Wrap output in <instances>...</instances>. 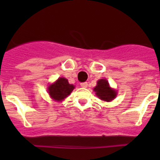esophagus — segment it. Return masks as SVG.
Returning <instances> with one entry per match:
<instances>
[{
  "label": "esophagus",
  "mask_w": 160,
  "mask_h": 160,
  "mask_svg": "<svg viewBox=\"0 0 160 160\" xmlns=\"http://www.w3.org/2000/svg\"><path fill=\"white\" fill-rule=\"evenodd\" d=\"M80 86H81L82 88H87V87H88V83H87V82H82L81 84H80Z\"/></svg>",
  "instance_id": "esophagus-1"
}]
</instances>
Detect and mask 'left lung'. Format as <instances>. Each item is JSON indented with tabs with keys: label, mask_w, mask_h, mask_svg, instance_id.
Instances as JSON below:
<instances>
[{
	"label": "left lung",
	"mask_w": 160,
	"mask_h": 160,
	"mask_svg": "<svg viewBox=\"0 0 160 160\" xmlns=\"http://www.w3.org/2000/svg\"><path fill=\"white\" fill-rule=\"evenodd\" d=\"M96 95L102 101L111 102L116 97V90L111 88L107 79H100L97 82V86L94 88Z\"/></svg>",
	"instance_id": "obj_1"
}]
</instances>
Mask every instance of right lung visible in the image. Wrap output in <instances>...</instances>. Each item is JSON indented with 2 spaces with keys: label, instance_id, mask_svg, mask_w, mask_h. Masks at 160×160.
Wrapping results in <instances>:
<instances>
[{
  "label": "right lung",
  "instance_id": "1",
  "mask_svg": "<svg viewBox=\"0 0 160 160\" xmlns=\"http://www.w3.org/2000/svg\"><path fill=\"white\" fill-rule=\"evenodd\" d=\"M74 89V86L70 84L65 78H59L54 83L48 87V93L52 99L61 102L64 100Z\"/></svg>",
  "mask_w": 160,
  "mask_h": 160
}]
</instances>
